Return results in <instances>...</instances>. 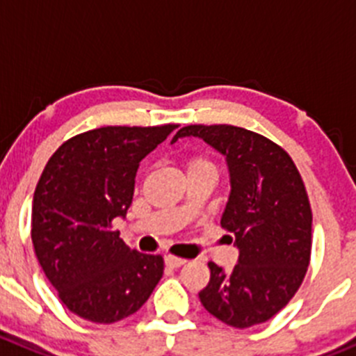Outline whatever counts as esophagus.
<instances>
[{"mask_svg":"<svg viewBox=\"0 0 356 356\" xmlns=\"http://www.w3.org/2000/svg\"><path fill=\"white\" fill-rule=\"evenodd\" d=\"M165 264L172 268H177L181 267V265H184L186 260L184 258H177V257H172V254H167V257H165Z\"/></svg>","mask_w":356,"mask_h":356,"instance_id":"esophagus-1","label":"esophagus"}]
</instances>
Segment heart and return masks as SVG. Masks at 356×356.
Here are the masks:
<instances>
[{
	"label": "heart",
	"mask_w": 356,
	"mask_h": 356,
	"mask_svg": "<svg viewBox=\"0 0 356 356\" xmlns=\"http://www.w3.org/2000/svg\"><path fill=\"white\" fill-rule=\"evenodd\" d=\"M186 168L189 172L195 170H216V165L205 156H191V158L186 159Z\"/></svg>",
	"instance_id": "b5f03b06"
}]
</instances>
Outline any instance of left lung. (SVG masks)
<instances>
[{
	"mask_svg": "<svg viewBox=\"0 0 356 356\" xmlns=\"http://www.w3.org/2000/svg\"><path fill=\"white\" fill-rule=\"evenodd\" d=\"M181 137L223 152L232 177L221 227L235 235L238 264L225 274L209 261L202 305L235 328L265 323L293 298L311 261L313 211L300 172L281 145L238 126L189 124L172 142Z\"/></svg>",
	"mask_w": 356,
	"mask_h": 356,
	"instance_id": "1",
	"label": "left lung"
}]
</instances>
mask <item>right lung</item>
Masks as SVG:
<instances>
[{"mask_svg": "<svg viewBox=\"0 0 356 356\" xmlns=\"http://www.w3.org/2000/svg\"><path fill=\"white\" fill-rule=\"evenodd\" d=\"M179 124L103 126L49 158L33 197L31 241L49 283L92 323L131 316L163 275L161 254L129 249L114 230L133 200L138 163Z\"/></svg>", "mask_w": 356, "mask_h": 356, "instance_id": "right-lung-1", "label": "right lung"}]
</instances>
